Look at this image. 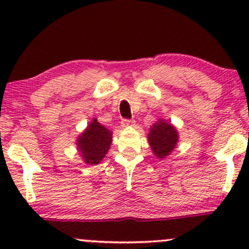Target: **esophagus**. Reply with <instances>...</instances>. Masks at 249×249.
Segmentation results:
<instances>
[{"label": "esophagus", "mask_w": 249, "mask_h": 249, "mask_svg": "<svg viewBox=\"0 0 249 249\" xmlns=\"http://www.w3.org/2000/svg\"><path fill=\"white\" fill-rule=\"evenodd\" d=\"M136 121L134 119H123L122 125L123 126H130V125H134Z\"/></svg>", "instance_id": "34e87169"}]
</instances>
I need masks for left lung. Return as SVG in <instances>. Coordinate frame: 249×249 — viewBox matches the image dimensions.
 <instances>
[{
  "label": "left lung",
  "mask_w": 249,
  "mask_h": 249,
  "mask_svg": "<svg viewBox=\"0 0 249 249\" xmlns=\"http://www.w3.org/2000/svg\"><path fill=\"white\" fill-rule=\"evenodd\" d=\"M178 142V132L172 125L159 121L152 125L150 134H148V142L151 148L158 158H165L173 151Z\"/></svg>",
  "instance_id": "1"
}]
</instances>
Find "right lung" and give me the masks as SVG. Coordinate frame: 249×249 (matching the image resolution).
<instances>
[{
  "instance_id": "add662e5",
  "label": "right lung",
  "mask_w": 249,
  "mask_h": 249,
  "mask_svg": "<svg viewBox=\"0 0 249 249\" xmlns=\"http://www.w3.org/2000/svg\"><path fill=\"white\" fill-rule=\"evenodd\" d=\"M112 132L93 119L87 130L79 136L78 150L81 151L84 161L88 164H98L107 153L111 142H112Z\"/></svg>"
}]
</instances>
